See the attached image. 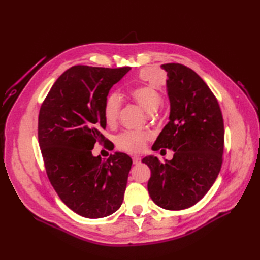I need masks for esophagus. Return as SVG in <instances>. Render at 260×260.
I'll return each mask as SVG.
<instances>
[{
	"mask_svg": "<svg viewBox=\"0 0 260 260\" xmlns=\"http://www.w3.org/2000/svg\"><path fill=\"white\" fill-rule=\"evenodd\" d=\"M132 160H133V164L138 165V164H140L141 158H140V157H138V156H135V157H132Z\"/></svg>",
	"mask_w": 260,
	"mask_h": 260,
	"instance_id": "34e87169",
	"label": "esophagus"
}]
</instances>
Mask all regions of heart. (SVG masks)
Wrapping results in <instances>:
<instances>
[{
    "label": "heart",
    "mask_w": 260,
    "mask_h": 260,
    "mask_svg": "<svg viewBox=\"0 0 260 260\" xmlns=\"http://www.w3.org/2000/svg\"><path fill=\"white\" fill-rule=\"evenodd\" d=\"M130 96L148 114L154 113L161 104V95L151 84H141L129 91ZM121 102L116 93H109L104 100L103 117L107 124L116 122L119 115ZM148 135L145 132L125 131L116 139L117 147L124 152L136 154L142 151L145 146Z\"/></svg>",
    "instance_id": "obj_1"
}]
</instances>
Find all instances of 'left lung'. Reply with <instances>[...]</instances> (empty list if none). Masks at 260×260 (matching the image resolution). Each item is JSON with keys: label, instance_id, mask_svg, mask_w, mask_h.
<instances>
[{"label": "left lung", "instance_id": "8db88e82", "mask_svg": "<svg viewBox=\"0 0 260 260\" xmlns=\"http://www.w3.org/2000/svg\"><path fill=\"white\" fill-rule=\"evenodd\" d=\"M170 102L169 122L156 139L153 151L170 148L171 160L149 155L142 162L151 169L147 190L164 209L181 210L201 201L216 181L222 164L224 128L214 94L194 70L165 64Z\"/></svg>", "mask_w": 260, "mask_h": 260}]
</instances>
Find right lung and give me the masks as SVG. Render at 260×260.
I'll use <instances>...</instances> for the list:
<instances>
[{
  "label": "right lung",
  "mask_w": 260,
  "mask_h": 260,
  "mask_svg": "<svg viewBox=\"0 0 260 260\" xmlns=\"http://www.w3.org/2000/svg\"><path fill=\"white\" fill-rule=\"evenodd\" d=\"M130 69L74 66L40 108L38 138L50 182L62 203L85 218L112 215L123 201L131 157L116 152L102 159L92 149L104 141V100Z\"/></svg>",
  "instance_id": "obj_1"
}]
</instances>
